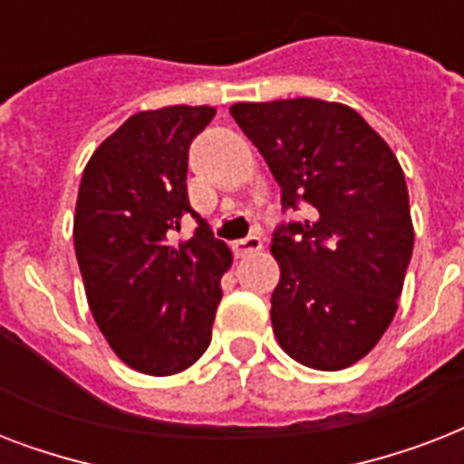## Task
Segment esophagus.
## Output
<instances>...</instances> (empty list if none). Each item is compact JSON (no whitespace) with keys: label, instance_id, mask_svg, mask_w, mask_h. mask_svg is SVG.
<instances>
[{"label":"esophagus","instance_id":"34e87169","mask_svg":"<svg viewBox=\"0 0 464 464\" xmlns=\"http://www.w3.org/2000/svg\"><path fill=\"white\" fill-rule=\"evenodd\" d=\"M260 250H262V240L257 238V236H250V238L236 240V243H233V253H236V257H246V255L260 253Z\"/></svg>","mask_w":464,"mask_h":464}]
</instances>
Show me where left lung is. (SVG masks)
<instances>
[{"instance_id":"obj_1","label":"left lung","mask_w":464,"mask_h":464,"mask_svg":"<svg viewBox=\"0 0 464 464\" xmlns=\"http://www.w3.org/2000/svg\"><path fill=\"white\" fill-rule=\"evenodd\" d=\"M282 188L304 199V224L279 226L272 330L291 359L342 371L392 323L414 247L402 166L388 141L344 103L286 98L231 105Z\"/></svg>"}]
</instances>
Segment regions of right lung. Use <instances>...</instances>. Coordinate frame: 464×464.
I'll return each mask as SVG.
<instances>
[{
	"instance_id": "right-lung-1",
	"label": "right lung",
	"mask_w": 464,
	"mask_h": 464,
	"mask_svg": "<svg viewBox=\"0 0 464 464\" xmlns=\"http://www.w3.org/2000/svg\"><path fill=\"white\" fill-rule=\"evenodd\" d=\"M211 105H168L125 120L83 168L74 250L98 330L120 361L147 375H173L211 342L221 276L233 255L188 199L189 141ZM196 236L169 243L182 216Z\"/></svg>"
}]
</instances>
